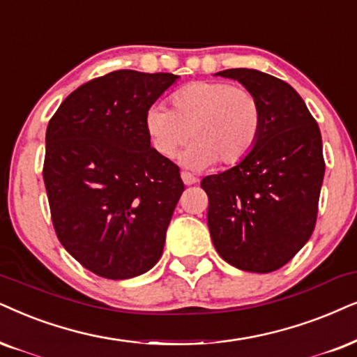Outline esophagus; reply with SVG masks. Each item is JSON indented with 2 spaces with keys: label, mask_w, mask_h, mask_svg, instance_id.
Wrapping results in <instances>:
<instances>
[{
  "label": "esophagus",
  "mask_w": 357,
  "mask_h": 357,
  "mask_svg": "<svg viewBox=\"0 0 357 357\" xmlns=\"http://www.w3.org/2000/svg\"><path fill=\"white\" fill-rule=\"evenodd\" d=\"M181 179H183V183L186 184V186H192V184L197 183L196 176H192L191 173H188V171H183V173H181Z\"/></svg>",
  "instance_id": "34e87169"
}]
</instances>
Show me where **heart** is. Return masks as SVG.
<instances>
[{
  "instance_id": "heart-1",
  "label": "heart",
  "mask_w": 357,
  "mask_h": 357,
  "mask_svg": "<svg viewBox=\"0 0 357 357\" xmlns=\"http://www.w3.org/2000/svg\"><path fill=\"white\" fill-rule=\"evenodd\" d=\"M173 108L153 105L146 112L145 128L160 156L173 160L189 139L194 143L183 163L202 169L219 161L241 163L259 142L261 107L254 92L229 82H192L171 97Z\"/></svg>"
}]
</instances>
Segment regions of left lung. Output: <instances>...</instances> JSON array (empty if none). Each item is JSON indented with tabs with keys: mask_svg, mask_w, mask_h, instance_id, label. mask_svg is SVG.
Masks as SVG:
<instances>
[{
	"mask_svg": "<svg viewBox=\"0 0 357 357\" xmlns=\"http://www.w3.org/2000/svg\"><path fill=\"white\" fill-rule=\"evenodd\" d=\"M259 98L261 132L241 163L206 176L215 250L238 270L268 273L290 261L317 224L324 176L318 123L291 85L255 69L218 72Z\"/></svg>",
	"mask_w": 357,
	"mask_h": 357,
	"instance_id": "1",
	"label": "left lung"
}]
</instances>
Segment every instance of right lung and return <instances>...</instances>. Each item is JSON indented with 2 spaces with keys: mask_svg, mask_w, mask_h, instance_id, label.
Wrapping results in <instances>:
<instances>
[{
  "mask_svg": "<svg viewBox=\"0 0 357 357\" xmlns=\"http://www.w3.org/2000/svg\"><path fill=\"white\" fill-rule=\"evenodd\" d=\"M178 79L110 72L74 90L49 121L43 176L54 229L98 277H138L163 254L184 184L151 148L145 116Z\"/></svg>",
  "mask_w": 357,
  "mask_h": 357,
  "instance_id": "1",
  "label": "right lung"
}]
</instances>
